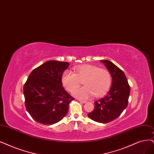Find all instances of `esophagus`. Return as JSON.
<instances>
[{
    "mask_svg": "<svg viewBox=\"0 0 154 154\" xmlns=\"http://www.w3.org/2000/svg\"><path fill=\"white\" fill-rule=\"evenodd\" d=\"M79 101L81 102V103H86V101H84V100H79Z\"/></svg>",
    "mask_w": 154,
    "mask_h": 154,
    "instance_id": "1",
    "label": "esophagus"
}]
</instances>
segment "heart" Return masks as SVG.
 <instances>
[{
    "label": "heart",
    "mask_w": 154,
    "mask_h": 154,
    "mask_svg": "<svg viewBox=\"0 0 154 154\" xmlns=\"http://www.w3.org/2000/svg\"><path fill=\"white\" fill-rule=\"evenodd\" d=\"M75 73L65 70L62 74L61 81L69 91L78 86L83 80L85 86L73 91L72 94L81 99H88L94 94L96 97L103 96L112 84V76L105 68H100L93 65H79L74 68Z\"/></svg>",
    "instance_id": "b5f03b06"
}]
</instances>
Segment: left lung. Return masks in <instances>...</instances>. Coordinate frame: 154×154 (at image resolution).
I'll list each match as a JSON object with an SVG mask.
<instances>
[{
	"label": "left lung",
	"mask_w": 154,
	"mask_h": 154,
	"mask_svg": "<svg viewBox=\"0 0 154 154\" xmlns=\"http://www.w3.org/2000/svg\"><path fill=\"white\" fill-rule=\"evenodd\" d=\"M111 74L112 83L105 97L94 102V109L88 117L100 123H108L120 116L128 104L130 86L126 76L120 68L110 61L101 60Z\"/></svg>",
	"instance_id": "left-lung-1"
}]
</instances>
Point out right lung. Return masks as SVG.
<instances>
[{"mask_svg":"<svg viewBox=\"0 0 154 154\" xmlns=\"http://www.w3.org/2000/svg\"><path fill=\"white\" fill-rule=\"evenodd\" d=\"M69 63L51 60L34 69L23 87L26 109L35 121L50 125L68 113L74 100L63 87L61 77Z\"/></svg>","mask_w":154,"mask_h":154,"instance_id":"1","label":"right lung"}]
</instances>
